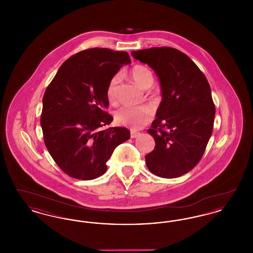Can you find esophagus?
I'll return each mask as SVG.
<instances>
[{
    "mask_svg": "<svg viewBox=\"0 0 253 253\" xmlns=\"http://www.w3.org/2000/svg\"><path fill=\"white\" fill-rule=\"evenodd\" d=\"M140 135V132H135V131H131V137L132 138H135L137 136Z\"/></svg>",
    "mask_w": 253,
    "mask_h": 253,
    "instance_id": "34e87169",
    "label": "esophagus"
}]
</instances>
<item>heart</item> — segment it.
I'll return each mask as SVG.
<instances>
[{
  "instance_id": "heart-1",
  "label": "heart",
  "mask_w": 253,
  "mask_h": 253,
  "mask_svg": "<svg viewBox=\"0 0 253 253\" xmlns=\"http://www.w3.org/2000/svg\"><path fill=\"white\" fill-rule=\"evenodd\" d=\"M132 80L142 88L147 89L151 87L154 83V74L150 68L142 64H136L130 71ZM121 83V76L119 74L114 75L109 81L106 95L111 102L116 101L118 87ZM154 118V110L150 105L139 106H124L116 113V120L124 126L132 129H139Z\"/></svg>"
}]
</instances>
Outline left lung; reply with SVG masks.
I'll use <instances>...</instances> for the list:
<instances>
[{
  "label": "left lung",
  "instance_id": "1",
  "mask_svg": "<svg viewBox=\"0 0 253 253\" xmlns=\"http://www.w3.org/2000/svg\"><path fill=\"white\" fill-rule=\"evenodd\" d=\"M132 57L157 75L162 101L148 132L156 146L145 157L151 172L175 178L193 169L212 133L215 106L204 74L186 54L172 47L132 51Z\"/></svg>",
  "mask_w": 253,
  "mask_h": 253
}]
</instances>
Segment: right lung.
<instances>
[{
  "label": "right lung",
  "mask_w": 253,
  "mask_h": 253,
  "mask_svg": "<svg viewBox=\"0 0 253 253\" xmlns=\"http://www.w3.org/2000/svg\"><path fill=\"white\" fill-rule=\"evenodd\" d=\"M131 62L124 51L86 49L65 60L42 98L41 126L50 156L66 174L92 180L106 172V162L130 131L109 125L106 90L110 79Z\"/></svg>",
  "instance_id": "obj_1"
}]
</instances>
